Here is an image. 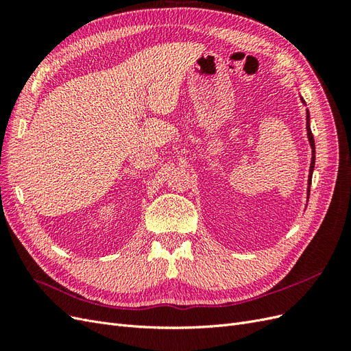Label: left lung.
<instances>
[{"mask_svg": "<svg viewBox=\"0 0 351 351\" xmlns=\"http://www.w3.org/2000/svg\"><path fill=\"white\" fill-rule=\"evenodd\" d=\"M306 129H307V136H309V142H311V146H312V164H311V174H309V184L312 183V173H313V168H315V139H313V134H312V130H311V124H309V111H307V117H306ZM311 189V187H309ZM307 192L311 193V190H307Z\"/></svg>", "mask_w": 351, "mask_h": 351, "instance_id": "1", "label": "left lung"}]
</instances>
